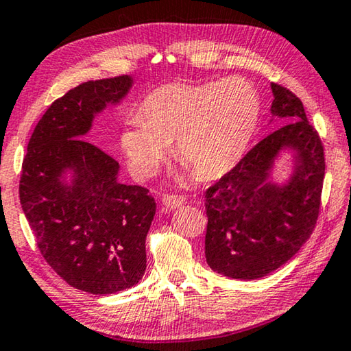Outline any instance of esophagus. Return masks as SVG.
<instances>
[{
	"label": "esophagus",
	"mask_w": 351,
	"mask_h": 351,
	"mask_svg": "<svg viewBox=\"0 0 351 351\" xmlns=\"http://www.w3.org/2000/svg\"><path fill=\"white\" fill-rule=\"evenodd\" d=\"M162 204L170 209H176L180 206L184 204V197H176V195H164L162 197Z\"/></svg>",
	"instance_id": "obj_1"
}]
</instances>
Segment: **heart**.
<instances>
[{"mask_svg": "<svg viewBox=\"0 0 351 351\" xmlns=\"http://www.w3.org/2000/svg\"><path fill=\"white\" fill-rule=\"evenodd\" d=\"M261 99L243 77L202 86L167 84L128 120L120 145L132 175L153 176L175 141L176 158L202 180L226 175L241 162L259 123Z\"/></svg>", "mask_w": 351, "mask_h": 351, "instance_id": "1", "label": "heart"}]
</instances>
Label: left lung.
<instances>
[{"mask_svg":"<svg viewBox=\"0 0 351 351\" xmlns=\"http://www.w3.org/2000/svg\"><path fill=\"white\" fill-rule=\"evenodd\" d=\"M271 93L270 112L285 125L206 191V261L234 280H258L280 269L313 234L319 217L324 145L300 98L278 84ZM282 152L293 154V170L276 183L271 171Z\"/></svg>","mask_w":351,"mask_h":351,"instance_id":"left-lung-1","label":"left lung"}]
</instances>
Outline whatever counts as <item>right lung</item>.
I'll list each match as a JSON object with an SVG mask.
<instances>
[{
	"label": "right lung",
	"mask_w": 351,
	"mask_h": 351,
	"mask_svg": "<svg viewBox=\"0 0 351 351\" xmlns=\"http://www.w3.org/2000/svg\"><path fill=\"white\" fill-rule=\"evenodd\" d=\"M132 82L128 75L88 81L56 99L21 167L20 203L42 256L70 286L95 295L132 287L147 269L154 198L145 187L121 184L119 162L82 141Z\"/></svg>",
	"instance_id": "right-lung-1"
}]
</instances>
